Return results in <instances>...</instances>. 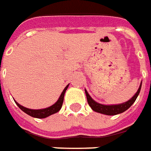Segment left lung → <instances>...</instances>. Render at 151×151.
I'll return each instance as SVG.
<instances>
[{"label": "left lung", "instance_id": "1", "mask_svg": "<svg viewBox=\"0 0 151 151\" xmlns=\"http://www.w3.org/2000/svg\"><path fill=\"white\" fill-rule=\"evenodd\" d=\"M140 88H141V83L140 85V88H138V91L136 92L135 96L132 97V99H130L129 101L125 102V103L119 104V105H102V104L97 103V102L94 101L93 98L89 96V94L87 92V90H85V93H86V96H87V100H88V105L91 106V108L93 111H95L97 112H99V113H101V114L113 116V115H117L120 114V113H122L125 111H127L135 102L136 98L138 97V95H139V93H140Z\"/></svg>", "mask_w": 151, "mask_h": 151}]
</instances>
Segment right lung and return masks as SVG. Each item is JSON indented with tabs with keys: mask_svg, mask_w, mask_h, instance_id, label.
<instances>
[{
	"mask_svg": "<svg viewBox=\"0 0 151 151\" xmlns=\"http://www.w3.org/2000/svg\"><path fill=\"white\" fill-rule=\"evenodd\" d=\"M68 85L66 86V88L63 89V93H61L60 97L58 98V100L54 105H52L50 107L48 108H45V109H40V110H32V109H29V108H26V107H24L23 106L19 105V103H17L15 101V103L17 104V106H19V108L21 110L23 111L24 112H25L26 114L29 115L30 116H33V117H35V118H45L47 116H49L50 115L54 114L56 112H58V111L61 109L63 105V97H64V93L67 90Z\"/></svg>",
	"mask_w": 151,
	"mask_h": 151,
	"instance_id": "right-lung-1",
	"label": "right lung"
}]
</instances>
